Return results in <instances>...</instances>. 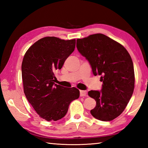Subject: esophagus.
<instances>
[{
	"mask_svg": "<svg viewBox=\"0 0 148 148\" xmlns=\"http://www.w3.org/2000/svg\"><path fill=\"white\" fill-rule=\"evenodd\" d=\"M80 96L81 97H86V96H87L86 91H85V90H80Z\"/></svg>",
	"mask_w": 148,
	"mask_h": 148,
	"instance_id": "esophagus-1",
	"label": "esophagus"
}]
</instances>
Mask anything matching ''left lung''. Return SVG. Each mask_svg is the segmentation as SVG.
<instances>
[{"label":"left lung","mask_w":148,"mask_h":148,"mask_svg":"<svg viewBox=\"0 0 148 148\" xmlns=\"http://www.w3.org/2000/svg\"><path fill=\"white\" fill-rule=\"evenodd\" d=\"M77 48L92 66L95 76H101L102 90H91L96 101L90 112L100 121H111L123 112L132 95L135 74L132 60L121 44L102 34L77 39Z\"/></svg>","instance_id":"obj_1"}]
</instances>
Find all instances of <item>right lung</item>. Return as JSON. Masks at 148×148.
Returning <instances> with one entry per match:
<instances>
[{
	"instance_id": "right-lung-1",
	"label": "right lung",
	"mask_w": 148,
	"mask_h": 148,
	"mask_svg": "<svg viewBox=\"0 0 148 148\" xmlns=\"http://www.w3.org/2000/svg\"><path fill=\"white\" fill-rule=\"evenodd\" d=\"M75 46V39L45 37L31 46L24 55L21 75L25 95L40 117L48 121L64 117L71 102L79 97L76 88L53 82V71L62 69Z\"/></svg>"
}]
</instances>
